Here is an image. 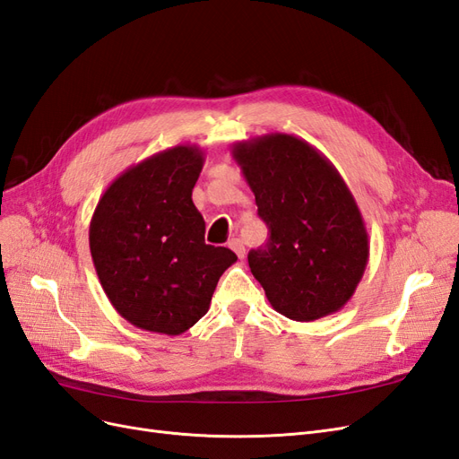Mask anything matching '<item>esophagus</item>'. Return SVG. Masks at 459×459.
I'll use <instances>...</instances> for the list:
<instances>
[{
  "label": "esophagus",
  "instance_id": "34e87169",
  "mask_svg": "<svg viewBox=\"0 0 459 459\" xmlns=\"http://www.w3.org/2000/svg\"><path fill=\"white\" fill-rule=\"evenodd\" d=\"M230 248H231V251H233L235 255H238L239 258H245V245H243L239 239H231V241H230Z\"/></svg>",
  "mask_w": 459,
  "mask_h": 459
}]
</instances>
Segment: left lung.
Instances as JSON below:
<instances>
[{"label":"left lung","mask_w":459,"mask_h":459,"mask_svg":"<svg viewBox=\"0 0 459 459\" xmlns=\"http://www.w3.org/2000/svg\"><path fill=\"white\" fill-rule=\"evenodd\" d=\"M255 193L268 245L248 253L272 308L295 322L341 310L369 258L362 212L333 162L293 134H266L231 147Z\"/></svg>","instance_id":"8db88e82"}]
</instances>
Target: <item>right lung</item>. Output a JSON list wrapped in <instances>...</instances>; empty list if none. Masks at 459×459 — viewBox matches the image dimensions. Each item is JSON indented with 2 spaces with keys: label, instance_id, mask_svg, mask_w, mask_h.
Wrapping results in <instances>:
<instances>
[{
  "label": "right lung",
  "instance_id": "1",
  "mask_svg": "<svg viewBox=\"0 0 459 459\" xmlns=\"http://www.w3.org/2000/svg\"><path fill=\"white\" fill-rule=\"evenodd\" d=\"M204 164L197 145L137 162L110 184L90 221V251L115 310L143 331L182 335L208 312L220 275L238 260L204 243L191 193Z\"/></svg>",
  "mask_w": 459,
  "mask_h": 459
}]
</instances>
